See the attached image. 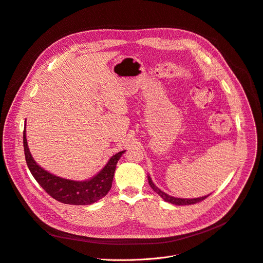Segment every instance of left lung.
I'll return each instance as SVG.
<instances>
[{"instance_id": "obj_1", "label": "left lung", "mask_w": 263, "mask_h": 263, "mask_svg": "<svg viewBox=\"0 0 263 263\" xmlns=\"http://www.w3.org/2000/svg\"><path fill=\"white\" fill-rule=\"evenodd\" d=\"M148 182H149V185H150V187L153 189V191H155L157 195H159L161 198H163V200H165L166 202H169V203H171V204H174V205H191V204H196V203H199V202H201V201H203V200H205L208 196H205V197H202V198H196V199H180V198H174V197H170V196H168L167 194H165L164 191H162L161 189H159L157 188L154 184H153V182L151 181V179H150V177H148Z\"/></svg>"}]
</instances>
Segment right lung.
<instances>
[{"instance_id":"1","label":"right lung","mask_w":263,"mask_h":263,"mask_svg":"<svg viewBox=\"0 0 263 263\" xmlns=\"http://www.w3.org/2000/svg\"><path fill=\"white\" fill-rule=\"evenodd\" d=\"M25 129L23 131V146L27 167L39 185L55 200L69 205H89L106 196L112 187L116 164L125 151L113 155L109 163L90 181L76 182L65 180L42 169L36 164L27 147Z\"/></svg>"}]
</instances>
